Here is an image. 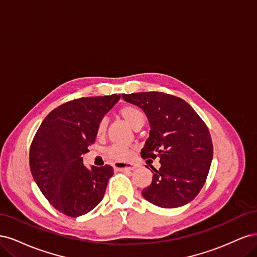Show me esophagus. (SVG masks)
I'll return each mask as SVG.
<instances>
[{
	"label": "esophagus",
	"instance_id": "obj_1",
	"mask_svg": "<svg viewBox=\"0 0 257 257\" xmlns=\"http://www.w3.org/2000/svg\"><path fill=\"white\" fill-rule=\"evenodd\" d=\"M114 168L118 169V170H133V169L136 168V166L133 165V164H130V163L118 162V163H115Z\"/></svg>",
	"mask_w": 257,
	"mask_h": 257
}]
</instances>
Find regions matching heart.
<instances>
[{
  "instance_id": "b5f03b06",
  "label": "heart",
  "mask_w": 257,
  "mask_h": 257,
  "mask_svg": "<svg viewBox=\"0 0 257 257\" xmlns=\"http://www.w3.org/2000/svg\"><path fill=\"white\" fill-rule=\"evenodd\" d=\"M119 114L135 130L141 128L146 122V116L144 112L141 109H138L137 107L132 106V105H125L121 107L119 109ZM106 130H107V120L102 119L98 123L97 134L103 135L106 132ZM130 155H131V149L124 146L115 145L110 147L109 149L107 150V157L116 161L126 160Z\"/></svg>"
}]
</instances>
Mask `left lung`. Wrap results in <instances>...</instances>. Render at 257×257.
<instances>
[{
	"mask_svg": "<svg viewBox=\"0 0 257 257\" xmlns=\"http://www.w3.org/2000/svg\"><path fill=\"white\" fill-rule=\"evenodd\" d=\"M122 97L142 108L150 123L142 158H160L161 167H152V182L143 196L161 208L190 203L204 186L212 161L213 146L205 122L185 100L163 92Z\"/></svg>",
	"mask_w": 257,
	"mask_h": 257,
	"instance_id": "1",
	"label": "left lung"
}]
</instances>
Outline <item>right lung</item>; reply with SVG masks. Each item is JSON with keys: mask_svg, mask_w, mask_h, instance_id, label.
<instances>
[{"mask_svg": "<svg viewBox=\"0 0 257 257\" xmlns=\"http://www.w3.org/2000/svg\"><path fill=\"white\" fill-rule=\"evenodd\" d=\"M120 95L81 97L61 105L46 116L30 148V169L43 195L58 211L76 217L102 201L110 165H83L81 155L95 142L103 116Z\"/></svg>", "mask_w": 257, "mask_h": 257, "instance_id": "1", "label": "right lung"}]
</instances>
